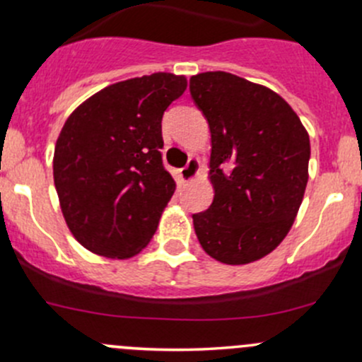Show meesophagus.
Segmentation results:
<instances>
[{
  "label": "esophagus",
  "instance_id": "esophagus-1",
  "mask_svg": "<svg viewBox=\"0 0 362 362\" xmlns=\"http://www.w3.org/2000/svg\"><path fill=\"white\" fill-rule=\"evenodd\" d=\"M198 164H199L198 159H194V158L189 159L187 164H185V166L180 170L182 180H185V182L192 180V178H194L196 175H198Z\"/></svg>",
  "mask_w": 362,
  "mask_h": 362
}]
</instances>
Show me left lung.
Segmentation results:
<instances>
[{"mask_svg": "<svg viewBox=\"0 0 362 362\" xmlns=\"http://www.w3.org/2000/svg\"><path fill=\"white\" fill-rule=\"evenodd\" d=\"M189 90L210 127L215 191L192 215L196 236L224 264L257 261L286 238L303 202L308 133L279 94L233 73H199Z\"/></svg>", "mask_w": 362, "mask_h": 362, "instance_id": "1", "label": "left lung"}]
</instances>
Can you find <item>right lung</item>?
<instances>
[{"label":"right lung","mask_w":362,"mask_h":362,"mask_svg":"<svg viewBox=\"0 0 362 362\" xmlns=\"http://www.w3.org/2000/svg\"><path fill=\"white\" fill-rule=\"evenodd\" d=\"M187 82L152 73L105 87L80 105L57 138L54 184L80 245L113 259L133 257L158 229L175 180L163 164L166 108Z\"/></svg>","instance_id":"right-lung-1"}]
</instances>
